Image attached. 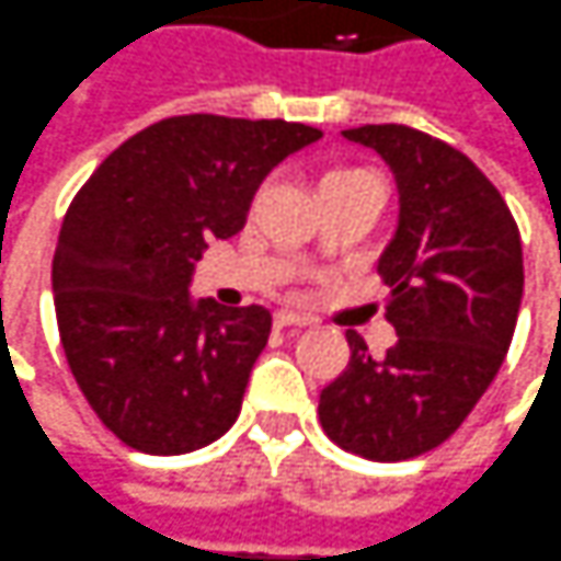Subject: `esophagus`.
<instances>
[{
	"mask_svg": "<svg viewBox=\"0 0 561 561\" xmlns=\"http://www.w3.org/2000/svg\"><path fill=\"white\" fill-rule=\"evenodd\" d=\"M274 324L277 327H308L306 314H299V311H287V308H280L277 314H274Z\"/></svg>",
	"mask_w": 561,
	"mask_h": 561,
	"instance_id": "1",
	"label": "esophagus"
}]
</instances>
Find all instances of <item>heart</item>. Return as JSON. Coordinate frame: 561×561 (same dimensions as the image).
I'll use <instances>...</instances> for the list:
<instances>
[{"label": "heart", "instance_id": "heart-1", "mask_svg": "<svg viewBox=\"0 0 561 561\" xmlns=\"http://www.w3.org/2000/svg\"><path fill=\"white\" fill-rule=\"evenodd\" d=\"M364 172H370V169H360V167H342V169H330L324 175V184L330 182H340V179H348V175H364Z\"/></svg>", "mask_w": 561, "mask_h": 561}]
</instances>
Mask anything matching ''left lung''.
I'll list each match as a JSON object with an SVG mask.
<instances>
[{
    "mask_svg": "<svg viewBox=\"0 0 561 561\" xmlns=\"http://www.w3.org/2000/svg\"><path fill=\"white\" fill-rule=\"evenodd\" d=\"M398 184V228L379 274L398 342L352 360L321 392V426L364 460H411L460 430L510 352L522 306V237L510 206L466 153L411 126H358Z\"/></svg>",
    "mask_w": 561,
    "mask_h": 561,
    "instance_id": "left-lung-1",
    "label": "left lung"
}]
</instances>
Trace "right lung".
I'll use <instances>...</instances> for the list:
<instances>
[{"instance_id":"obj_1","label":"right lung","mask_w":561,"mask_h":561,"mask_svg":"<svg viewBox=\"0 0 561 561\" xmlns=\"http://www.w3.org/2000/svg\"><path fill=\"white\" fill-rule=\"evenodd\" d=\"M321 129L287 119H160L79 187L51 262L70 374L119 442L187 454L234 426L272 333L262 306L191 299L194 262L234 237L262 179Z\"/></svg>"}]
</instances>
